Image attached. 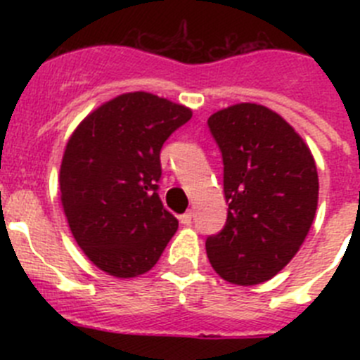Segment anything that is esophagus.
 Instances as JSON below:
<instances>
[{
	"mask_svg": "<svg viewBox=\"0 0 360 360\" xmlns=\"http://www.w3.org/2000/svg\"><path fill=\"white\" fill-rule=\"evenodd\" d=\"M193 211H187L186 214H182L180 216V224H184V225H191L193 224Z\"/></svg>",
	"mask_w": 360,
	"mask_h": 360,
	"instance_id": "esophagus-1",
	"label": "esophagus"
}]
</instances>
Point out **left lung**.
Returning <instances> with one entry per match:
<instances>
[{"instance_id":"obj_1","label":"left lung","mask_w":360,"mask_h":360,"mask_svg":"<svg viewBox=\"0 0 360 360\" xmlns=\"http://www.w3.org/2000/svg\"><path fill=\"white\" fill-rule=\"evenodd\" d=\"M209 131L224 160V229L205 241L212 269L234 285L274 278L307 238L317 209L316 162L287 120L259 104L216 111Z\"/></svg>"}]
</instances>
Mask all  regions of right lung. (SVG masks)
<instances>
[{"label":"right lung","instance_id":"1","mask_svg":"<svg viewBox=\"0 0 360 360\" xmlns=\"http://www.w3.org/2000/svg\"><path fill=\"white\" fill-rule=\"evenodd\" d=\"M191 110L157 95L115 97L70 136L61 202L70 231L90 262L115 278L148 272L178 229L158 196L160 149Z\"/></svg>","mask_w":360,"mask_h":360}]
</instances>
